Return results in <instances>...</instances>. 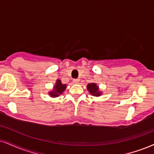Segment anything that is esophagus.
I'll return each instance as SVG.
<instances>
[{
	"instance_id": "obj_1",
	"label": "esophagus",
	"mask_w": 154,
	"mask_h": 154,
	"mask_svg": "<svg viewBox=\"0 0 154 154\" xmlns=\"http://www.w3.org/2000/svg\"><path fill=\"white\" fill-rule=\"evenodd\" d=\"M79 82V79H73V83L74 84H78Z\"/></svg>"
}]
</instances>
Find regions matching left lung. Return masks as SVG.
Returning <instances> with one entry per match:
<instances>
[{"instance_id": "obj_1", "label": "left lung", "mask_w": 154, "mask_h": 154, "mask_svg": "<svg viewBox=\"0 0 154 154\" xmlns=\"http://www.w3.org/2000/svg\"><path fill=\"white\" fill-rule=\"evenodd\" d=\"M87 90L94 97H100L102 94V92L100 90L99 86L96 83L88 84L87 86Z\"/></svg>"}]
</instances>
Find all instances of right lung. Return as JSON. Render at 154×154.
Instances as JSON below:
<instances>
[{
  "mask_svg": "<svg viewBox=\"0 0 154 154\" xmlns=\"http://www.w3.org/2000/svg\"><path fill=\"white\" fill-rule=\"evenodd\" d=\"M67 88V85L65 84H63L61 82L60 79H57L56 82L54 84L52 90L48 92V94L51 97H57L60 94H62Z\"/></svg>",
  "mask_w": 154,
  "mask_h": 154,
  "instance_id": "obj_1",
  "label": "right lung"
}]
</instances>
